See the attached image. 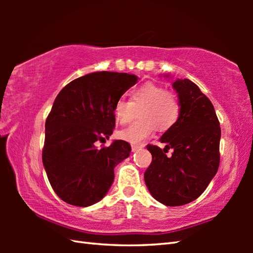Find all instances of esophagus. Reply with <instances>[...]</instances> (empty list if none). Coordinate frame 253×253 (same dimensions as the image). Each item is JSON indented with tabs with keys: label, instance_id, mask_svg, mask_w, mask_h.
Returning <instances> with one entry per match:
<instances>
[{
	"label": "esophagus",
	"instance_id": "1",
	"mask_svg": "<svg viewBox=\"0 0 253 253\" xmlns=\"http://www.w3.org/2000/svg\"><path fill=\"white\" fill-rule=\"evenodd\" d=\"M144 145H135V144H131V152H136L138 151V149L143 148Z\"/></svg>",
	"mask_w": 253,
	"mask_h": 253
}]
</instances>
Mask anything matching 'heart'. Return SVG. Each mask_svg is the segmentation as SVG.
<instances>
[{
	"mask_svg": "<svg viewBox=\"0 0 253 253\" xmlns=\"http://www.w3.org/2000/svg\"><path fill=\"white\" fill-rule=\"evenodd\" d=\"M139 111L140 121L118 132L125 142L139 144L151 137L156 129L166 131L174 127L181 116V105L173 92L161 84L146 83L130 95V101L118 100L114 107L115 121L126 125Z\"/></svg>",
	"mask_w": 253,
	"mask_h": 253,
	"instance_id": "1",
	"label": "heart"
}]
</instances>
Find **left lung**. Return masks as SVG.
<instances>
[{
	"instance_id": "left-lung-1",
	"label": "left lung",
	"mask_w": 253,
	"mask_h": 253,
	"mask_svg": "<svg viewBox=\"0 0 253 253\" xmlns=\"http://www.w3.org/2000/svg\"><path fill=\"white\" fill-rule=\"evenodd\" d=\"M181 116L161 137L164 149L147 145L153 160L144 174L153 198L168 207L192 202L203 193L220 164L221 128L212 102L188 79L173 84ZM172 149V156L166 153Z\"/></svg>"
}]
</instances>
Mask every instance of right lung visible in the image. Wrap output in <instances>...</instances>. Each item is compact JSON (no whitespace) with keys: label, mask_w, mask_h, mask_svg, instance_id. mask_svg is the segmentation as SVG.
<instances>
[{"label":"right lung","mask_w":253,"mask_h":253,"mask_svg":"<svg viewBox=\"0 0 253 253\" xmlns=\"http://www.w3.org/2000/svg\"><path fill=\"white\" fill-rule=\"evenodd\" d=\"M138 77L92 72L72 80L58 93L45 121L42 162L60 199L75 207L100 201L114 182V169L129 156L130 145L105 142L115 128L114 107Z\"/></svg>","instance_id":"right-lung-1"}]
</instances>
